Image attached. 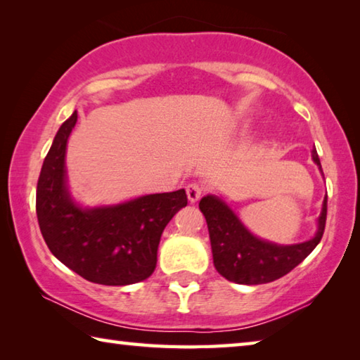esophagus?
Returning a JSON list of instances; mask_svg holds the SVG:
<instances>
[{
  "mask_svg": "<svg viewBox=\"0 0 360 360\" xmlns=\"http://www.w3.org/2000/svg\"><path fill=\"white\" fill-rule=\"evenodd\" d=\"M186 192H187V198H188V202L191 203H195V202H198V198L202 197V193H203V187L200 186V184H197V182H191V184H187V187H186Z\"/></svg>",
  "mask_w": 360,
  "mask_h": 360,
  "instance_id": "34e87169",
  "label": "esophagus"
}]
</instances>
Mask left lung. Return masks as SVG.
<instances>
[{
	"label": "left lung",
	"mask_w": 360,
	"mask_h": 360,
	"mask_svg": "<svg viewBox=\"0 0 360 360\" xmlns=\"http://www.w3.org/2000/svg\"><path fill=\"white\" fill-rule=\"evenodd\" d=\"M311 154L322 172L318 152L313 149ZM198 206L208 224L216 270L229 281L249 285L271 283L294 270L319 245L327 219L326 195L314 238L298 245L281 246L254 236L235 212L214 195H206Z\"/></svg>",
	"instance_id": "8db88e82"
}]
</instances>
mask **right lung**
Wrapping results in <instances>:
<instances>
[{
	"label": "right lung",
	"instance_id": "right-lung-1",
	"mask_svg": "<svg viewBox=\"0 0 360 360\" xmlns=\"http://www.w3.org/2000/svg\"><path fill=\"white\" fill-rule=\"evenodd\" d=\"M77 112L60 127L42 163L36 214L47 248L90 283L127 285L149 278L167 224L187 205L184 188L84 210L66 188L65 152Z\"/></svg>",
	"mask_w": 360,
	"mask_h": 360
}]
</instances>
